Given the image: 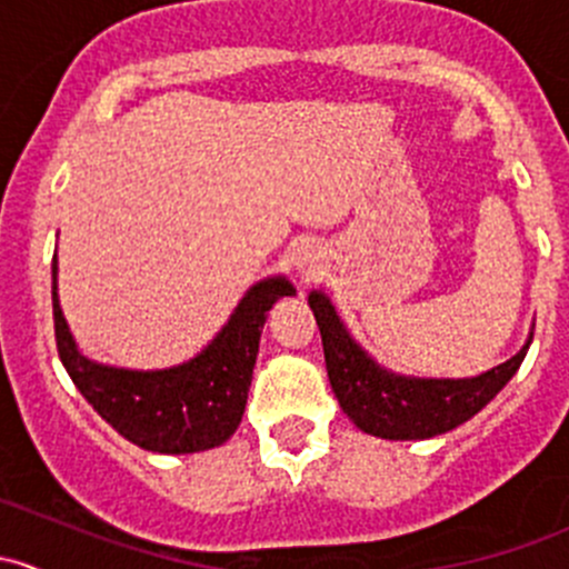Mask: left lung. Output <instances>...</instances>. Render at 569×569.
Returning a JSON list of instances; mask_svg holds the SVG:
<instances>
[{
  "label": "left lung",
  "instance_id": "8db88e82",
  "mask_svg": "<svg viewBox=\"0 0 569 569\" xmlns=\"http://www.w3.org/2000/svg\"><path fill=\"white\" fill-rule=\"evenodd\" d=\"M325 347L327 377L341 410L366 435L386 440H423L457 429L473 418L515 377L529 352V341L515 358L479 377L421 380L382 369L352 341L336 308L321 291L308 297Z\"/></svg>",
  "mask_w": 569,
  "mask_h": 569
}]
</instances>
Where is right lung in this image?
<instances>
[{"mask_svg":"<svg viewBox=\"0 0 569 569\" xmlns=\"http://www.w3.org/2000/svg\"><path fill=\"white\" fill-rule=\"evenodd\" d=\"M291 295L295 286L286 278L261 280L198 358L173 369L131 371L93 363L79 352L57 300V256L51 263V308L62 366L109 427L157 455H194L222 446L237 432L267 311Z\"/></svg>","mask_w":569,"mask_h":569,"instance_id":"add662e5","label":"right lung"}]
</instances>
